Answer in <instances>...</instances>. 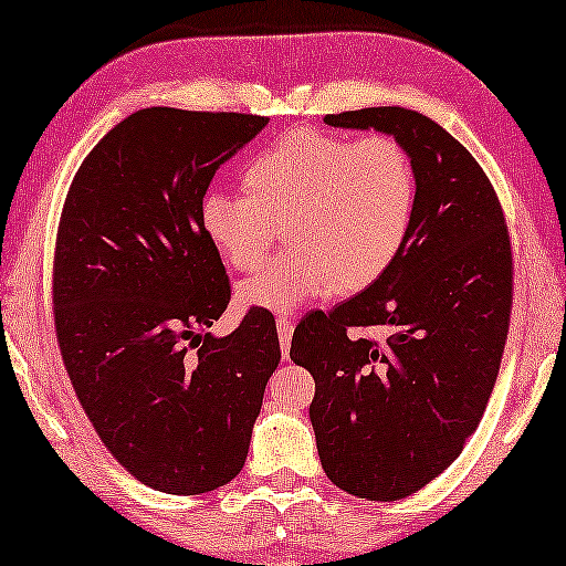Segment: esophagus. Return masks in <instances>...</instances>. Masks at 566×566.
<instances>
[{
    "label": "esophagus",
    "mask_w": 566,
    "mask_h": 566,
    "mask_svg": "<svg viewBox=\"0 0 566 566\" xmlns=\"http://www.w3.org/2000/svg\"><path fill=\"white\" fill-rule=\"evenodd\" d=\"M276 333H280V346H282V354L286 356L290 354V346H292V333H294V325L290 317H276Z\"/></svg>",
    "instance_id": "1"
}]
</instances>
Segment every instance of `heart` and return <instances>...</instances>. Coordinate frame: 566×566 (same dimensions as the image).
<instances>
[{
	"label": "heart",
	"mask_w": 566,
	"mask_h": 566,
	"mask_svg": "<svg viewBox=\"0 0 566 566\" xmlns=\"http://www.w3.org/2000/svg\"><path fill=\"white\" fill-rule=\"evenodd\" d=\"M245 195L210 189L200 230L238 272H256L276 222L290 220L294 249L238 286L243 307L290 315L331 292H361L387 274L408 243L418 174L389 135L359 140L294 130L261 148L241 171Z\"/></svg>",
	"instance_id": "obj_1"
}]
</instances>
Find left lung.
<instances>
[{
  "label": "left lung",
  "mask_w": 566,
  "mask_h": 566,
  "mask_svg": "<svg viewBox=\"0 0 566 566\" xmlns=\"http://www.w3.org/2000/svg\"><path fill=\"white\" fill-rule=\"evenodd\" d=\"M325 125L392 135L418 174L395 264L331 313L302 317L290 348L315 379L310 423L328 480L387 503L426 488L480 426L511 323V238L482 166L431 117L366 107ZM369 324L388 340L347 336Z\"/></svg>",
  "instance_id": "1"
}]
</instances>
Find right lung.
Masks as SVG:
<instances>
[{
  "label": "right lung",
  "instance_id": "add662e5",
  "mask_svg": "<svg viewBox=\"0 0 566 566\" xmlns=\"http://www.w3.org/2000/svg\"><path fill=\"white\" fill-rule=\"evenodd\" d=\"M269 117L148 107L115 125L63 202L53 315L94 431L135 480L169 495L218 490L249 457L282 352L251 307L230 336L226 266L200 230L214 171Z\"/></svg>",
  "mask_w": 566,
  "mask_h": 566
}]
</instances>
